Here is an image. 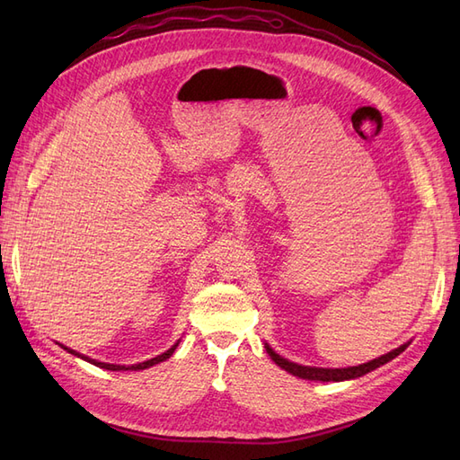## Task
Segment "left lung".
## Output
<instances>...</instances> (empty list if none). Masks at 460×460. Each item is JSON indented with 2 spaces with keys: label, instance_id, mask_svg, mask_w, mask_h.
I'll return each instance as SVG.
<instances>
[{
  "label": "left lung",
  "instance_id": "left-lung-1",
  "mask_svg": "<svg viewBox=\"0 0 460 460\" xmlns=\"http://www.w3.org/2000/svg\"><path fill=\"white\" fill-rule=\"evenodd\" d=\"M264 347H267V353L270 355V358L274 360V363L284 368L286 372L297 376V378H303V380H316V382H343V380H353V378H360V376H365L372 370H376L378 367L389 363V360L395 358L399 353H402L409 347V343L397 347V349L389 351L378 358L374 360H368V363L365 365H358V367H347V368H318V367H303V365H297V363H291V360L284 358L278 355L276 351H272V347L264 343Z\"/></svg>",
  "mask_w": 460,
  "mask_h": 460
}]
</instances>
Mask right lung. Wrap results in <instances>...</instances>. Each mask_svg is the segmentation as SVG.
<instances>
[{
	"label": "right lung",
	"instance_id": "obj_1",
	"mask_svg": "<svg viewBox=\"0 0 460 460\" xmlns=\"http://www.w3.org/2000/svg\"><path fill=\"white\" fill-rule=\"evenodd\" d=\"M63 349H66L68 353H73V355H76V357H80V358H84V360H88V363H92V365H95V367H100V368H105V370H144V368H149V367H153V365H159V363H163V360H166L169 357H172V353H174V349L178 347V343H174L169 351H164V353H161V355H157L155 358H149V360H144V363H137V365H132V367H122V365H109V363H100V360H95V358H88V357H84V355H80V353H76V351H73V349H68V347H65V345H61Z\"/></svg>",
	"mask_w": 460,
	"mask_h": 460
}]
</instances>
